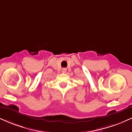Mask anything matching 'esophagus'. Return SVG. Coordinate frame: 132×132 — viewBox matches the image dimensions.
Here are the masks:
<instances>
[{
  "mask_svg": "<svg viewBox=\"0 0 132 132\" xmlns=\"http://www.w3.org/2000/svg\"><path fill=\"white\" fill-rule=\"evenodd\" d=\"M66 71H67V69H65V68H64V69H62V72H63V73H65Z\"/></svg>",
  "mask_w": 132,
  "mask_h": 132,
  "instance_id": "34e87169",
  "label": "esophagus"
}]
</instances>
